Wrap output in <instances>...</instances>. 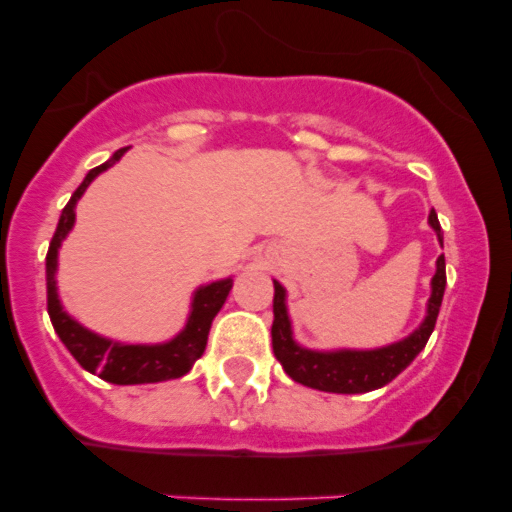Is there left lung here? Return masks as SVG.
Wrapping results in <instances>:
<instances>
[{
	"instance_id": "8db88e82",
	"label": "left lung",
	"mask_w": 512,
	"mask_h": 512,
	"mask_svg": "<svg viewBox=\"0 0 512 512\" xmlns=\"http://www.w3.org/2000/svg\"><path fill=\"white\" fill-rule=\"evenodd\" d=\"M428 225L438 235V243L443 246L441 223H438L436 210L428 215ZM443 289H446V259L438 256L436 274L431 279V297L425 305V318L410 336L400 338L395 343L379 348H307L297 343L292 318L287 310V289L274 279V323H271V348L274 356L282 364L284 372L295 382L312 387L320 392H336V395H364L390 384L402 369L413 364L436 328L438 310L443 302Z\"/></svg>"
}]
</instances>
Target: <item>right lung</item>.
Here are the masks:
<instances>
[{"label":"right lung","instance_id":"add662e5","mask_svg":"<svg viewBox=\"0 0 512 512\" xmlns=\"http://www.w3.org/2000/svg\"><path fill=\"white\" fill-rule=\"evenodd\" d=\"M128 148H120L110 156V161H104L102 166L89 171L84 176V182L79 184L74 194H71L69 205L63 207L58 228L53 233L51 248L45 256V284H48V315L56 328L58 338L63 346L69 348L71 356L79 361L87 372L99 374L104 382L112 384H153V382H169V379L184 377L194 366V361L205 354L207 336H210L212 320L220 312V307L228 300L230 289H233V277L217 279V282L202 284L194 289L192 302H189V315L184 328L176 333L174 338L161 343H125L112 341L107 336H99L94 330L84 328L76 318H71L69 312L63 310V302L58 297V251L61 243L66 241V235L71 233L76 223V202L81 200V194L87 192L89 184L97 179L102 171L115 166Z\"/></svg>","mask_w":512,"mask_h":512}]
</instances>
